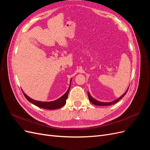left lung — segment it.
<instances>
[{
  "mask_svg": "<svg viewBox=\"0 0 150 150\" xmlns=\"http://www.w3.org/2000/svg\"><path fill=\"white\" fill-rule=\"evenodd\" d=\"M128 89L126 90V91L123 94H122L121 96H120L119 98H117V99H115V101H111V102H108V103H106V102H105V103H104V102L99 101L96 100V99H95L94 98H93L91 96L90 94L89 93V92H88V98H89V99L90 102L91 103H93V104H94V105H97V106H109V105H111V104H115V103H117L119 100H120V99H121L122 97H123V96H125V95L126 94L127 91H128Z\"/></svg>",
  "mask_w": 150,
  "mask_h": 150,
  "instance_id": "obj_1",
  "label": "left lung"
}]
</instances>
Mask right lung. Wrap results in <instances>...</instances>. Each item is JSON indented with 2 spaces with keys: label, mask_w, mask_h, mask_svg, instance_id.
<instances>
[{
  "label": "right lung",
  "mask_w": 150,
  "mask_h": 150,
  "mask_svg": "<svg viewBox=\"0 0 150 150\" xmlns=\"http://www.w3.org/2000/svg\"><path fill=\"white\" fill-rule=\"evenodd\" d=\"M71 83V79L70 81V86L66 91V93L64 95H62L61 98L56 99V100H55V101H52L42 102V101H36V100H34V99H33L30 98V97H29L28 96V95L24 93L23 91H22V93H23L25 98L31 103L35 104V106H38L39 108H41L47 109V110H56V109L60 108L62 107L63 106H64L66 104V99L67 98L68 94H69V90H70Z\"/></svg>",
  "instance_id": "add662e5"
}]
</instances>
